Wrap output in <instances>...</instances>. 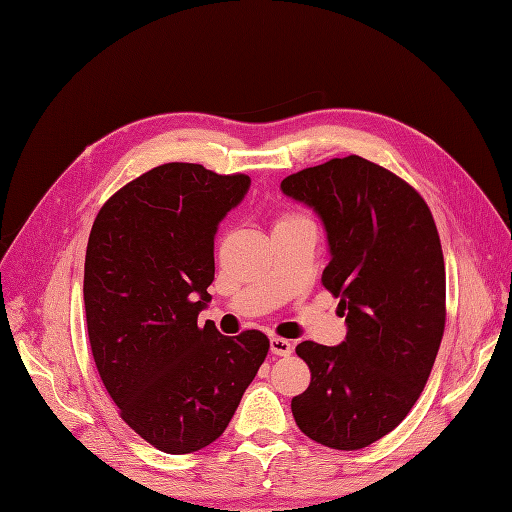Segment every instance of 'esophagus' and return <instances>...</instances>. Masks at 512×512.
Instances as JSON below:
<instances>
[{"mask_svg":"<svg viewBox=\"0 0 512 512\" xmlns=\"http://www.w3.org/2000/svg\"><path fill=\"white\" fill-rule=\"evenodd\" d=\"M270 349H272L274 355H291L293 353V343L282 339V337H272L270 339Z\"/></svg>","mask_w":512,"mask_h":512,"instance_id":"1","label":"esophagus"}]
</instances>
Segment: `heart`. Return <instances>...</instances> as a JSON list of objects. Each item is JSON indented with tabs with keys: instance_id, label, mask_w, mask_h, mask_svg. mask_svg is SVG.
Listing matches in <instances>:
<instances>
[{
	"instance_id": "1",
	"label": "heart",
	"mask_w": 512,
	"mask_h": 512,
	"mask_svg": "<svg viewBox=\"0 0 512 512\" xmlns=\"http://www.w3.org/2000/svg\"><path fill=\"white\" fill-rule=\"evenodd\" d=\"M288 217H291V215H288Z\"/></svg>"
}]
</instances>
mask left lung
Returning <instances> with one entry per match:
<instances>
[{
	"label": "left lung",
	"mask_w": 512,
	"mask_h": 512,
	"mask_svg": "<svg viewBox=\"0 0 512 512\" xmlns=\"http://www.w3.org/2000/svg\"><path fill=\"white\" fill-rule=\"evenodd\" d=\"M286 196L326 228V291L347 337L297 345L309 387L293 397L297 427L332 450L391 433L427 385L446 328V265L431 209L402 177L358 154L288 175Z\"/></svg>",
	"instance_id": "8db88e82"
}]
</instances>
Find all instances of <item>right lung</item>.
<instances>
[{
  "label": "right lung",
  "instance_id": "obj_1",
  "mask_svg": "<svg viewBox=\"0 0 512 512\" xmlns=\"http://www.w3.org/2000/svg\"><path fill=\"white\" fill-rule=\"evenodd\" d=\"M251 186L196 163H165L102 205L87 240L83 299L100 379L121 418L167 454L226 431L270 339L198 326L215 276L219 221Z\"/></svg>",
  "mask_w": 512,
  "mask_h": 512
}]
</instances>
